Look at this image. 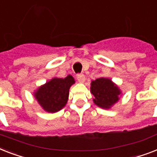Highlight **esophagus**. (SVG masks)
Segmentation results:
<instances>
[{
	"label": "esophagus",
	"instance_id": "34e87169",
	"mask_svg": "<svg viewBox=\"0 0 157 157\" xmlns=\"http://www.w3.org/2000/svg\"><path fill=\"white\" fill-rule=\"evenodd\" d=\"M76 78H77L78 82H81V83L84 82L85 80H86V78H85L84 75H82V74H78V75H77Z\"/></svg>",
	"mask_w": 157,
	"mask_h": 157
}]
</instances>
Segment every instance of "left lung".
Returning a JSON list of instances; mask_svg holds the SVG:
<instances>
[{"mask_svg":"<svg viewBox=\"0 0 157 157\" xmlns=\"http://www.w3.org/2000/svg\"><path fill=\"white\" fill-rule=\"evenodd\" d=\"M91 92L94 96V103L104 109H109L118 101L121 95L118 86L106 78H100L91 81Z\"/></svg>","mask_w":157,"mask_h":157,"instance_id":"8db88e82","label":"left lung"}]
</instances>
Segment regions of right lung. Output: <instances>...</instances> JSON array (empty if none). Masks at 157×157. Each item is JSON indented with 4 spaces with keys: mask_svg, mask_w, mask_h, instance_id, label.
<instances>
[{
    "mask_svg": "<svg viewBox=\"0 0 157 157\" xmlns=\"http://www.w3.org/2000/svg\"><path fill=\"white\" fill-rule=\"evenodd\" d=\"M75 82V78L71 75L65 78H53L40 86L34 96L44 110L48 113L58 112L66 105L70 87Z\"/></svg>",
    "mask_w": 157,
    "mask_h": 157,
    "instance_id": "1",
    "label": "right lung"
}]
</instances>
